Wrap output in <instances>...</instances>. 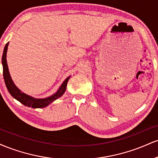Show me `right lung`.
Listing matches in <instances>:
<instances>
[{"instance_id":"1","label":"right lung","mask_w":158,"mask_h":158,"mask_svg":"<svg viewBox=\"0 0 158 158\" xmlns=\"http://www.w3.org/2000/svg\"><path fill=\"white\" fill-rule=\"evenodd\" d=\"M9 42L7 43L5 46L4 50H3V56H2V65H3V79H4L5 84H6V88L8 91L10 92L12 97L15 98L20 102L22 103L25 106L30 107L32 108H44L51 104L52 102L56 100L58 98L61 97V96L64 94V93L66 90L67 84L69 79L70 78L68 77L65 80L63 81V83L59 87L57 91L52 95L50 96V97L46 98H41V99H38V98L32 97L31 96L28 95V94H24L23 92L21 91V90L18 88L15 85V83L12 81V78H11L10 71H9L8 65H7V61H6V52L7 49H8Z\"/></svg>"}]
</instances>
